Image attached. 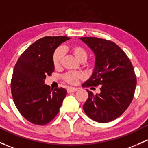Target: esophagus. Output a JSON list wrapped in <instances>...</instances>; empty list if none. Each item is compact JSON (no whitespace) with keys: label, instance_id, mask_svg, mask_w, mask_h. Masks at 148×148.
<instances>
[{"label":"esophagus","instance_id":"34e87169","mask_svg":"<svg viewBox=\"0 0 148 148\" xmlns=\"http://www.w3.org/2000/svg\"><path fill=\"white\" fill-rule=\"evenodd\" d=\"M78 90V88H75V87H68L67 88V91L68 92H75Z\"/></svg>","mask_w":148,"mask_h":148}]
</instances>
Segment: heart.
Returning a JSON list of instances; mask_svg holds the SVG:
<instances>
[{
	"mask_svg": "<svg viewBox=\"0 0 148 148\" xmlns=\"http://www.w3.org/2000/svg\"><path fill=\"white\" fill-rule=\"evenodd\" d=\"M71 52L78 61L84 62L87 60L88 52L84 47L80 45H74L71 47ZM63 57V51L61 48H57L52 54V63L55 68L60 67ZM84 74L82 72H68L63 76L64 80L70 84H76L79 80L84 79Z\"/></svg>",
	"mask_w": 148,
	"mask_h": 148,
	"instance_id": "b5f03b06",
	"label": "heart"
}]
</instances>
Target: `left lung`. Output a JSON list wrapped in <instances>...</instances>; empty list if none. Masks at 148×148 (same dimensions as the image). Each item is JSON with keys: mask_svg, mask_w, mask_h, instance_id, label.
Listing matches in <instances>:
<instances>
[{"mask_svg": "<svg viewBox=\"0 0 148 148\" xmlns=\"http://www.w3.org/2000/svg\"><path fill=\"white\" fill-rule=\"evenodd\" d=\"M96 57L91 77L83 87L101 86L94 95L88 89V99L83 109L90 119L108 123L119 118L133 99L137 79L131 62L119 45L110 40L93 37H80Z\"/></svg>", "mask_w": 148, "mask_h": 148, "instance_id": "1", "label": "left lung"}]
</instances>
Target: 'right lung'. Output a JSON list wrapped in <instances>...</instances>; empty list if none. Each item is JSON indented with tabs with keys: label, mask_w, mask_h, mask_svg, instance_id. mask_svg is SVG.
Instances as JSON below:
<instances>
[{
	"label": "right lung",
	"mask_w": 148,
	"mask_h": 148,
	"mask_svg": "<svg viewBox=\"0 0 148 148\" xmlns=\"http://www.w3.org/2000/svg\"><path fill=\"white\" fill-rule=\"evenodd\" d=\"M69 39L42 37L29 45L15 64L10 84L12 99L21 114L32 123L44 125L53 120L67 94L62 87L52 91L45 79L54 70V51Z\"/></svg>",
	"instance_id": "1"
}]
</instances>
